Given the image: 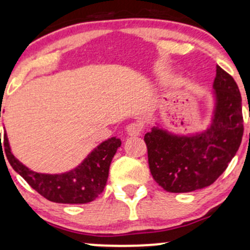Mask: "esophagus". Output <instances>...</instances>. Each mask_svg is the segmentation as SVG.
I'll list each match as a JSON object with an SVG mask.
<instances>
[{
	"instance_id": "obj_1",
	"label": "esophagus",
	"mask_w": 250,
	"mask_h": 250,
	"mask_svg": "<svg viewBox=\"0 0 250 250\" xmlns=\"http://www.w3.org/2000/svg\"><path fill=\"white\" fill-rule=\"evenodd\" d=\"M143 131V125L141 122H131L127 125V133L130 136H139Z\"/></svg>"
}]
</instances>
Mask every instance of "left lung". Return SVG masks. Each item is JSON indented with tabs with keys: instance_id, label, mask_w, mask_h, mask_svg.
Masks as SVG:
<instances>
[{
	"instance_id": "obj_1",
	"label": "left lung",
	"mask_w": 250,
	"mask_h": 250,
	"mask_svg": "<svg viewBox=\"0 0 250 250\" xmlns=\"http://www.w3.org/2000/svg\"><path fill=\"white\" fill-rule=\"evenodd\" d=\"M213 123L191 136L157 127L145 135L150 173L169 193H189L213 183L226 170L242 141V100L236 82L216 65Z\"/></svg>"
}]
</instances>
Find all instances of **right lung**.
Returning <instances> with one entry per match:
<instances>
[{"mask_svg":"<svg viewBox=\"0 0 250 250\" xmlns=\"http://www.w3.org/2000/svg\"><path fill=\"white\" fill-rule=\"evenodd\" d=\"M0 145L1 149L2 146L4 147L7 159L14 170L21 175L40 195L51 202L82 205L94 201L103 191L111 160L121 146V141L116 137H111L97 146L79 167L67 173L55 175L36 173L22 165L11 154L7 133L3 135V145L1 141Z\"/></svg>","mask_w":250,"mask_h":250,"instance_id":"1","label":"right lung"}]
</instances>
